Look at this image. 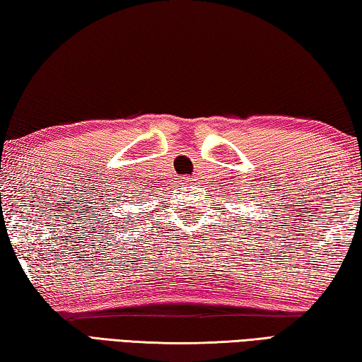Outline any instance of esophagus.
Instances as JSON below:
<instances>
[{"label": "esophagus", "instance_id": "1", "mask_svg": "<svg viewBox=\"0 0 362 362\" xmlns=\"http://www.w3.org/2000/svg\"><path fill=\"white\" fill-rule=\"evenodd\" d=\"M180 182H182V183H189V182H193V180H192V179H188V177H182Z\"/></svg>", "mask_w": 362, "mask_h": 362}]
</instances>
